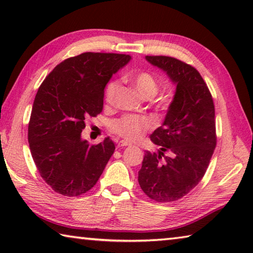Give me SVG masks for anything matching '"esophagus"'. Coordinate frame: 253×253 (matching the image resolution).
Segmentation results:
<instances>
[{
  "label": "esophagus",
  "mask_w": 253,
  "mask_h": 253,
  "mask_svg": "<svg viewBox=\"0 0 253 253\" xmlns=\"http://www.w3.org/2000/svg\"><path fill=\"white\" fill-rule=\"evenodd\" d=\"M130 143L127 142V140H121V142L118 143V147H126V146H130Z\"/></svg>",
  "instance_id": "obj_1"
}]
</instances>
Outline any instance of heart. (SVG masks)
<instances>
[{"label":"heart","mask_w":253,"mask_h":253,"mask_svg":"<svg viewBox=\"0 0 253 253\" xmlns=\"http://www.w3.org/2000/svg\"><path fill=\"white\" fill-rule=\"evenodd\" d=\"M131 84L135 85L136 90L142 96L144 99H151L156 95L158 91V81L155 76L148 71L137 72L130 77ZM118 80H111L107 84L105 88V101L106 104L111 105L115 101L117 91L119 89ZM168 105L162 102L161 108L166 109ZM151 119L145 116H137V115H125L111 123L110 129L115 134L124 137V138L136 140L142 137L145 131L152 128Z\"/></svg>","instance_id":"b5f03b06"}]
</instances>
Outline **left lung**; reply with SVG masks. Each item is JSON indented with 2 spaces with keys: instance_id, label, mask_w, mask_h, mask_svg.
Wrapping results in <instances>:
<instances>
[{
  "instance_id": "left-lung-1",
  "label": "left lung",
  "mask_w": 253,
  "mask_h": 253,
  "mask_svg": "<svg viewBox=\"0 0 253 253\" xmlns=\"http://www.w3.org/2000/svg\"><path fill=\"white\" fill-rule=\"evenodd\" d=\"M146 60L168 74L176 91L164 123L151 135L161 151L145 153L138 183L149 199L174 202L190 193L209 168L216 146L214 102L194 67L166 55Z\"/></svg>"
}]
</instances>
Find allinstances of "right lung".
Wrapping results in <instances>:
<instances>
[{
    "label": "right lung",
    "instance_id": "1",
    "mask_svg": "<svg viewBox=\"0 0 253 253\" xmlns=\"http://www.w3.org/2000/svg\"><path fill=\"white\" fill-rule=\"evenodd\" d=\"M129 54L84 52L60 62L38 89L28 128L30 151L44 182L57 193L79 196L95 186L114 154L109 137L81 139L84 121L104 107L111 76Z\"/></svg>",
    "mask_w": 253,
    "mask_h": 253
}]
</instances>
